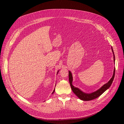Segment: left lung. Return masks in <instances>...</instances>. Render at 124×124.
Here are the masks:
<instances>
[{"label": "left lung", "instance_id": "obj_1", "mask_svg": "<svg viewBox=\"0 0 124 124\" xmlns=\"http://www.w3.org/2000/svg\"><path fill=\"white\" fill-rule=\"evenodd\" d=\"M112 51L113 52V55H114V62H115V56L114 54V52H113V50L112 47ZM115 68H114V69L113 76H112L110 81H108L107 83L103 85L100 89H98L96 92H94L90 93H85L83 92L82 91H81L79 88H78L77 87H75L74 86L72 85V81H73L72 75L70 71H69V80L71 88L72 89V91H73V92L76 95V96H78V98H80L81 100H83V101H89V100H93L98 98V97H99L100 95H102V93L106 91V90H107L110 87V86L111 85L112 82H113L114 80V76H115Z\"/></svg>", "mask_w": 124, "mask_h": 124}]
</instances>
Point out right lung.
Wrapping results in <instances>:
<instances>
[{
  "label": "right lung",
  "instance_id": "add662e5",
  "mask_svg": "<svg viewBox=\"0 0 124 124\" xmlns=\"http://www.w3.org/2000/svg\"><path fill=\"white\" fill-rule=\"evenodd\" d=\"M58 72H59V71H57V74L58 73ZM55 89H54V91H53V93H52V94H53V93L55 92Z\"/></svg>",
  "mask_w": 124,
  "mask_h": 124
}]
</instances>
